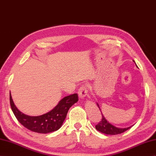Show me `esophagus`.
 <instances>
[{
	"mask_svg": "<svg viewBox=\"0 0 156 156\" xmlns=\"http://www.w3.org/2000/svg\"><path fill=\"white\" fill-rule=\"evenodd\" d=\"M87 93H88V90L86 85H83L79 88V89L78 90V95L80 98H82V99L85 98L87 95Z\"/></svg>",
	"mask_w": 156,
	"mask_h": 156,
	"instance_id": "34e87169",
	"label": "esophagus"
}]
</instances>
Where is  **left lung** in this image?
<instances>
[{
    "label": "left lung",
    "mask_w": 156,
    "mask_h": 156,
    "mask_svg": "<svg viewBox=\"0 0 156 156\" xmlns=\"http://www.w3.org/2000/svg\"><path fill=\"white\" fill-rule=\"evenodd\" d=\"M133 62L135 63V62H134V60H133ZM136 67H137V66H136ZM97 105L100 110L99 105L98 104H97ZM101 113H102V112H101ZM102 120H101V121H100V123L96 125L95 127H96V130H98V131H100L101 133H102L106 134H111V135H115V134H121L122 133H123L132 127V126H130V127H127V128H117V127H115V126H113L112 124L109 123V122L106 119H105L104 116L102 114Z\"/></svg>",
    "instance_id": "1"
}]
</instances>
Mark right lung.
Here are the masks:
<instances>
[{
  "label": "right lung",
  "instance_id": "obj_1",
  "mask_svg": "<svg viewBox=\"0 0 156 156\" xmlns=\"http://www.w3.org/2000/svg\"><path fill=\"white\" fill-rule=\"evenodd\" d=\"M77 94H73L62 98L51 111L39 116L25 115L16 108L10 94L12 110L20 123L31 131L47 134L56 131L61 127L69 109L78 101Z\"/></svg>",
  "mask_w": 156,
  "mask_h": 156
}]
</instances>
